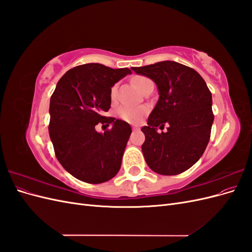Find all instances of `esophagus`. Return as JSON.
<instances>
[{
	"label": "esophagus",
	"instance_id": "esophagus-1",
	"mask_svg": "<svg viewBox=\"0 0 252 252\" xmlns=\"http://www.w3.org/2000/svg\"><path fill=\"white\" fill-rule=\"evenodd\" d=\"M132 130H133V131H138V130H140V127L136 126V125H133V126H132Z\"/></svg>",
	"mask_w": 252,
	"mask_h": 252
}]
</instances>
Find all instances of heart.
<instances>
[{
    "label": "heart",
    "mask_w": 252,
    "mask_h": 252,
    "mask_svg": "<svg viewBox=\"0 0 252 252\" xmlns=\"http://www.w3.org/2000/svg\"><path fill=\"white\" fill-rule=\"evenodd\" d=\"M134 86L138 88L140 91L149 83H152L148 78L142 77H134L132 79ZM118 94V86L114 85L111 87L110 90V96L112 100L117 97ZM149 108L147 106H130V105H123L118 109V116L125 122H128L130 124H138L143 120V118L148 113Z\"/></svg>",
    "instance_id": "obj_1"
}]
</instances>
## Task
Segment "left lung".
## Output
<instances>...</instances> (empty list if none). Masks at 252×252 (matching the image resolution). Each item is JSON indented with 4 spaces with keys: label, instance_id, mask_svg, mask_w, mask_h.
I'll list each match as a JSON object with an SVG mask.
<instances>
[{
    "label": "left lung",
    "instance_id": "1",
    "mask_svg": "<svg viewBox=\"0 0 252 252\" xmlns=\"http://www.w3.org/2000/svg\"><path fill=\"white\" fill-rule=\"evenodd\" d=\"M157 84L158 101L142 127V151L151 170L175 175L199 161L207 147L213 123L212 96L204 79L192 68L173 61L132 67ZM165 124L170 126L166 133Z\"/></svg>",
    "mask_w": 252,
    "mask_h": 252
}]
</instances>
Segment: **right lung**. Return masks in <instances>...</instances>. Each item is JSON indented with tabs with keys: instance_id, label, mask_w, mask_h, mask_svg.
Segmentation results:
<instances>
[{
	"instance_id": "obj_1",
	"label": "right lung",
	"mask_w": 252,
	"mask_h": 252,
	"mask_svg": "<svg viewBox=\"0 0 252 252\" xmlns=\"http://www.w3.org/2000/svg\"><path fill=\"white\" fill-rule=\"evenodd\" d=\"M130 73L89 63L68 70L57 84L49 105L50 140L58 161L80 181L100 184L121 168L131 127L104 113L110 108L111 87ZM98 123L113 127L100 134Z\"/></svg>"
}]
</instances>
